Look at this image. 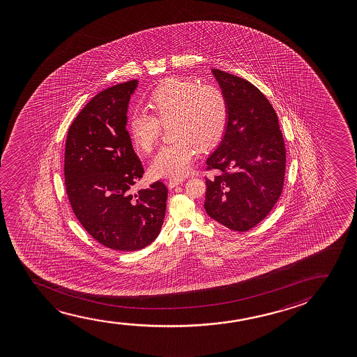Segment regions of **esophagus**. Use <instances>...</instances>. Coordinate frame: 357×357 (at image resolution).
I'll use <instances>...</instances> for the list:
<instances>
[{
  "label": "esophagus",
  "mask_w": 357,
  "mask_h": 357,
  "mask_svg": "<svg viewBox=\"0 0 357 357\" xmlns=\"http://www.w3.org/2000/svg\"><path fill=\"white\" fill-rule=\"evenodd\" d=\"M183 179H169L168 181V183H167V185H168V188L169 189H173V188H176V186L179 185V184H181L183 183Z\"/></svg>",
  "instance_id": "obj_1"
}]
</instances>
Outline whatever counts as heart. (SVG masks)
I'll use <instances>...</instances> for the list:
<instances>
[{
	"label": "heart",
	"mask_w": 357,
	"mask_h": 357,
	"mask_svg": "<svg viewBox=\"0 0 357 357\" xmlns=\"http://www.w3.org/2000/svg\"><path fill=\"white\" fill-rule=\"evenodd\" d=\"M149 107L134 111L128 130L139 151H152L156 146L161 126L171 124L176 142L161 147L150 163L153 178H181L191 167L195 145L210 150L225 137L229 121V105L225 93L215 85H201L196 80L169 78L153 89Z\"/></svg>",
	"instance_id": "obj_1"
}]
</instances>
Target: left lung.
Masks as SVG:
<instances>
[{
  "instance_id": "8db88e82",
  "label": "left lung",
  "mask_w": 357,
  "mask_h": 357,
  "mask_svg": "<svg viewBox=\"0 0 357 357\" xmlns=\"http://www.w3.org/2000/svg\"><path fill=\"white\" fill-rule=\"evenodd\" d=\"M229 105V121L207 169L223 174L206 179L205 210L212 220L235 231L259 225L282 194L285 145L277 113L255 85L212 69Z\"/></svg>"
}]
</instances>
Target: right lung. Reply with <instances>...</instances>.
<instances>
[{
  "instance_id": "obj_1",
  "label": "right lung",
  "mask_w": 357,
  "mask_h": 357,
  "mask_svg": "<svg viewBox=\"0 0 357 357\" xmlns=\"http://www.w3.org/2000/svg\"><path fill=\"white\" fill-rule=\"evenodd\" d=\"M137 80L98 93L69 128L64 184L74 215L100 244L137 251L160 234L167 186L156 181L137 192L144 174L127 132L128 106Z\"/></svg>"
}]
</instances>
